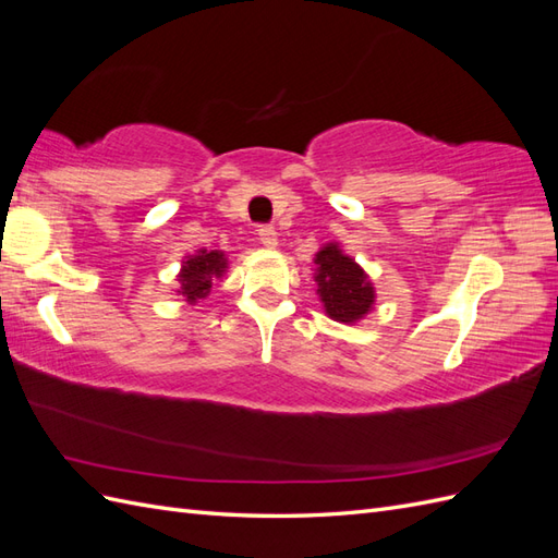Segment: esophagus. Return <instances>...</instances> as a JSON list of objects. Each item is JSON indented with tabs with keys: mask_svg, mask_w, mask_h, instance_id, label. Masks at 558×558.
Instances as JSON below:
<instances>
[{
	"mask_svg": "<svg viewBox=\"0 0 558 558\" xmlns=\"http://www.w3.org/2000/svg\"><path fill=\"white\" fill-rule=\"evenodd\" d=\"M258 240H260V244L267 246V248H275V246L279 244L277 230H275L272 226H260V228H258Z\"/></svg>",
	"mask_w": 558,
	"mask_h": 558,
	"instance_id": "1",
	"label": "esophagus"
}]
</instances>
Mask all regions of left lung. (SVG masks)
<instances>
[{
    "instance_id": "left-lung-1",
    "label": "left lung",
    "mask_w": 558,
    "mask_h": 558,
    "mask_svg": "<svg viewBox=\"0 0 558 558\" xmlns=\"http://www.w3.org/2000/svg\"><path fill=\"white\" fill-rule=\"evenodd\" d=\"M316 281L318 298L324 302L326 314L342 324H353L363 318L375 302V289L367 275L344 256L337 244H328L316 253Z\"/></svg>"
}]
</instances>
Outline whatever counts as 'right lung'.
<instances>
[{"mask_svg":"<svg viewBox=\"0 0 558 558\" xmlns=\"http://www.w3.org/2000/svg\"><path fill=\"white\" fill-rule=\"evenodd\" d=\"M226 258L221 251H199L197 256L189 258L179 275V293L189 300L197 302L202 298H207L211 289V279L221 277L226 272Z\"/></svg>","mask_w":558,"mask_h":558,"instance_id":"1","label":"right lung"}]
</instances>
